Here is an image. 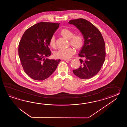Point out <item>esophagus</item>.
I'll list each match as a JSON object with an SVG mask.
<instances>
[{
	"instance_id": "1",
	"label": "esophagus",
	"mask_w": 127,
	"mask_h": 127,
	"mask_svg": "<svg viewBox=\"0 0 127 127\" xmlns=\"http://www.w3.org/2000/svg\"><path fill=\"white\" fill-rule=\"evenodd\" d=\"M65 61H71V60H72L71 59H64V60Z\"/></svg>"
}]
</instances>
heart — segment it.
<instances>
[{
  "mask_svg": "<svg viewBox=\"0 0 127 127\" xmlns=\"http://www.w3.org/2000/svg\"><path fill=\"white\" fill-rule=\"evenodd\" d=\"M60 34L63 37L69 39V42L71 45L73 46L77 49H81L84 44V38L81 33L73 34V32L68 29L64 28L61 30ZM50 46L54 48L56 47L55 38L54 36H52L49 41ZM75 54V49L74 48L70 47L67 49H60L54 53V56L57 59H67Z\"/></svg>",
  "mask_w": 127,
  "mask_h": 127,
  "instance_id": "obj_1",
  "label": "heart"
}]
</instances>
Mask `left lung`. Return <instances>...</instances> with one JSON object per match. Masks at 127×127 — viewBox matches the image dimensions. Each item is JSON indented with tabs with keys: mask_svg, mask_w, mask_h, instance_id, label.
Returning a JSON list of instances; mask_svg holds the SVG:
<instances>
[{
	"mask_svg": "<svg viewBox=\"0 0 127 127\" xmlns=\"http://www.w3.org/2000/svg\"><path fill=\"white\" fill-rule=\"evenodd\" d=\"M69 24L75 25L84 35V45L78 55L81 66L73 73L78 78L89 79L100 71L105 59V44L100 31L84 19H72Z\"/></svg>",
	"mask_w": 127,
	"mask_h": 127,
	"instance_id": "8db88e82",
	"label": "left lung"
}]
</instances>
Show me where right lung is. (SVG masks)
Instances as JSON below:
<instances>
[{"label":"right lung","mask_w":127,"mask_h":127,"mask_svg":"<svg viewBox=\"0 0 127 127\" xmlns=\"http://www.w3.org/2000/svg\"><path fill=\"white\" fill-rule=\"evenodd\" d=\"M60 24L40 22L27 29L19 44V55L22 66L28 75L42 81L56 70L60 60H49L51 54L49 41Z\"/></svg>","instance_id":"right-lung-1"}]
</instances>
